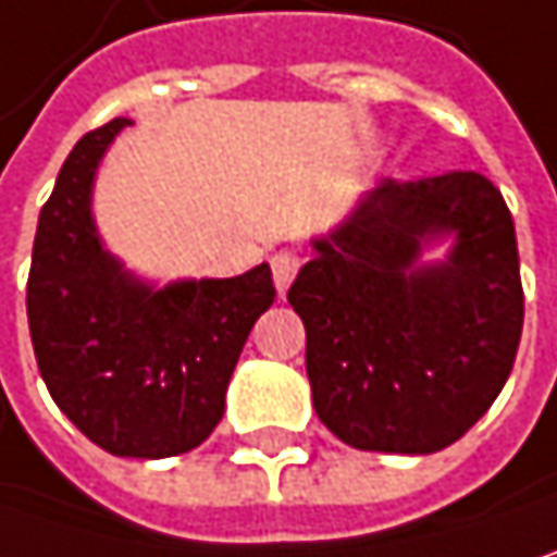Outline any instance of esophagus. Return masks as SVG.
<instances>
[{"instance_id": "34e87169", "label": "esophagus", "mask_w": 557, "mask_h": 557, "mask_svg": "<svg viewBox=\"0 0 557 557\" xmlns=\"http://www.w3.org/2000/svg\"><path fill=\"white\" fill-rule=\"evenodd\" d=\"M271 271H274V283H277L280 293H286V286L293 283L296 271H299V255L296 251H277L271 258Z\"/></svg>"}]
</instances>
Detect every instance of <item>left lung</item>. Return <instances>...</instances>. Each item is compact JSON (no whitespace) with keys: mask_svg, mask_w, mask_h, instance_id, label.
Listing matches in <instances>:
<instances>
[{"mask_svg":"<svg viewBox=\"0 0 557 557\" xmlns=\"http://www.w3.org/2000/svg\"><path fill=\"white\" fill-rule=\"evenodd\" d=\"M457 232L446 265L420 242ZM286 299L306 325L322 424L373 453H436L491 408L523 334L513 216L479 172L382 181L347 226L315 242Z\"/></svg>","mask_w":557,"mask_h":557,"instance_id":"1","label":"left lung"}]
</instances>
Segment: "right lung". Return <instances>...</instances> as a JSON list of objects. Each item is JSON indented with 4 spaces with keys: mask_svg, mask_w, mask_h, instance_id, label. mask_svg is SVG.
<instances>
[{
    "mask_svg": "<svg viewBox=\"0 0 557 557\" xmlns=\"http://www.w3.org/2000/svg\"><path fill=\"white\" fill-rule=\"evenodd\" d=\"M127 124L114 117L85 133L60 169L34 235L27 325L53 401L91 443L165 459L220 424L238 354L277 289L268 264L159 293L121 274L101 251L88 194L98 159Z\"/></svg>",
    "mask_w": 557,
    "mask_h": 557,
    "instance_id": "1",
    "label": "right lung"
}]
</instances>
